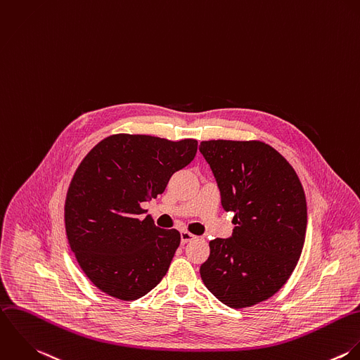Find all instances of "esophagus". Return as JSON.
<instances>
[{
    "label": "esophagus",
    "mask_w": 360,
    "mask_h": 360,
    "mask_svg": "<svg viewBox=\"0 0 360 360\" xmlns=\"http://www.w3.org/2000/svg\"><path fill=\"white\" fill-rule=\"evenodd\" d=\"M194 239H197V236H194V235H191V233H188V232H181V233H180L181 244H186V243H188V241H191V240Z\"/></svg>",
    "instance_id": "obj_1"
}]
</instances>
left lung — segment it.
<instances>
[{"instance_id": "obj_1", "label": "left lung", "mask_w": 360, "mask_h": 360, "mask_svg": "<svg viewBox=\"0 0 360 360\" xmlns=\"http://www.w3.org/2000/svg\"><path fill=\"white\" fill-rule=\"evenodd\" d=\"M226 212L229 239L210 241L200 274L208 290L232 309L275 295L292 275L306 238L307 204L289 162L261 141H202Z\"/></svg>"}]
</instances>
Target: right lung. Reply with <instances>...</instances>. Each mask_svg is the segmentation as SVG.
<instances>
[{
	"mask_svg": "<svg viewBox=\"0 0 360 360\" xmlns=\"http://www.w3.org/2000/svg\"><path fill=\"white\" fill-rule=\"evenodd\" d=\"M197 145L195 139L116 134L78 166L65 198V232L79 266L102 292L131 302L166 275L180 233L142 218L141 204L165 191L194 159Z\"/></svg>",
	"mask_w": 360,
	"mask_h": 360,
	"instance_id": "obj_1",
	"label": "right lung"
}]
</instances>
